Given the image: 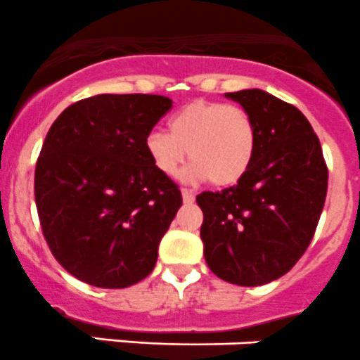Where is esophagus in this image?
<instances>
[{
	"mask_svg": "<svg viewBox=\"0 0 360 360\" xmlns=\"http://www.w3.org/2000/svg\"><path fill=\"white\" fill-rule=\"evenodd\" d=\"M181 195H183L184 204H191V202L195 200V195L191 193L190 190H186V188H183V190H181Z\"/></svg>",
	"mask_w": 360,
	"mask_h": 360,
	"instance_id": "1",
	"label": "esophagus"
}]
</instances>
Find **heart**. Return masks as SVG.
<instances>
[{
	"mask_svg": "<svg viewBox=\"0 0 360 360\" xmlns=\"http://www.w3.org/2000/svg\"><path fill=\"white\" fill-rule=\"evenodd\" d=\"M258 134L244 109L221 102L195 100L169 120V131L153 130L144 141L153 167L176 177L188 158L186 179H209L216 186L239 183L253 163Z\"/></svg>",
	"mask_w": 360,
	"mask_h": 360,
	"instance_id": "obj_1",
	"label": "heart"
}]
</instances>
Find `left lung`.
<instances>
[{"label": "left lung", "instance_id": "1", "mask_svg": "<svg viewBox=\"0 0 360 360\" xmlns=\"http://www.w3.org/2000/svg\"><path fill=\"white\" fill-rule=\"evenodd\" d=\"M253 117L257 153L236 186L197 197L209 269L240 287L287 274L309 246L327 195L322 146L297 107L262 89L225 93Z\"/></svg>", "mask_w": 360, "mask_h": 360}]
</instances>
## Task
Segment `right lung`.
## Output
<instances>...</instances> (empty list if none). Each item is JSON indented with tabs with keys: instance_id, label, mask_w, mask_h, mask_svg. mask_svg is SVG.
<instances>
[{
	"instance_id": "obj_1",
	"label": "right lung",
	"mask_w": 360,
	"mask_h": 360,
	"mask_svg": "<svg viewBox=\"0 0 360 360\" xmlns=\"http://www.w3.org/2000/svg\"><path fill=\"white\" fill-rule=\"evenodd\" d=\"M170 107L160 95H96L52 123L34 200L52 255L77 280L127 288L155 269L183 197L153 167L144 141Z\"/></svg>"
}]
</instances>
